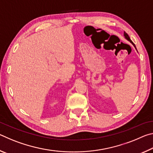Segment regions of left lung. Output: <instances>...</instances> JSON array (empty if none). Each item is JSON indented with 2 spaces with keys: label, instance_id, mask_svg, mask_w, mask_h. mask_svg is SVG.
I'll list each match as a JSON object with an SVG mask.
<instances>
[{
  "label": "left lung",
  "instance_id": "8db88e82",
  "mask_svg": "<svg viewBox=\"0 0 153 153\" xmlns=\"http://www.w3.org/2000/svg\"><path fill=\"white\" fill-rule=\"evenodd\" d=\"M123 36H124V38H126V39L127 40H128L129 42H131V44H132V45H133V46H134V47H135V48L136 49V46H135V45H134V44L133 43V42H132V41H131V39H130V38H129V36L128 35V33H126L125 32H124V33H123ZM136 51H137V50H136ZM137 52H138V51H137Z\"/></svg>",
  "mask_w": 153,
  "mask_h": 153
}]
</instances>
